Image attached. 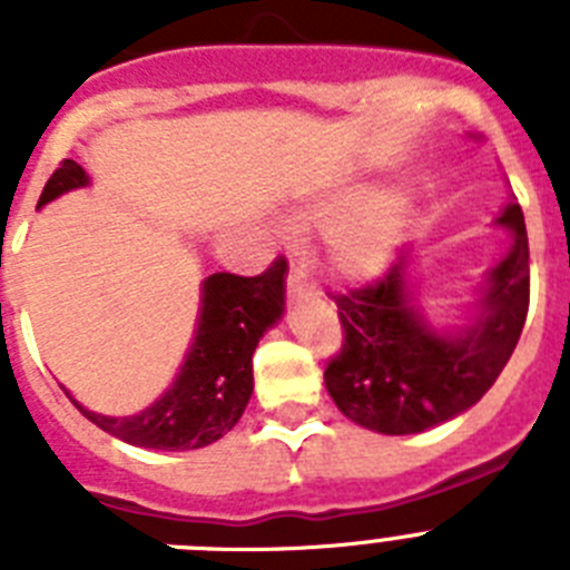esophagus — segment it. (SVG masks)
<instances>
[{"label": "esophagus", "instance_id": "obj_1", "mask_svg": "<svg viewBox=\"0 0 570 570\" xmlns=\"http://www.w3.org/2000/svg\"><path fill=\"white\" fill-rule=\"evenodd\" d=\"M288 294H294V296L314 294V282H311L308 268H305L302 262H296L294 268L288 271Z\"/></svg>", "mask_w": 570, "mask_h": 570}]
</instances>
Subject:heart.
<instances>
[{
    "instance_id": "obj_1",
    "label": "heart",
    "mask_w": 570,
    "mask_h": 570,
    "mask_svg": "<svg viewBox=\"0 0 570 570\" xmlns=\"http://www.w3.org/2000/svg\"><path fill=\"white\" fill-rule=\"evenodd\" d=\"M380 190L371 185H340L311 196L299 208L302 225L334 230L331 265L347 279H367L387 268L400 245L402 216L396 208H375Z\"/></svg>"
}]
</instances>
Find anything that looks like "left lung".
I'll return each mask as SVG.
<instances>
[{
    "mask_svg": "<svg viewBox=\"0 0 570 570\" xmlns=\"http://www.w3.org/2000/svg\"><path fill=\"white\" fill-rule=\"evenodd\" d=\"M511 234L505 259L485 274L465 325H434L411 285V254L374 285L334 294L345 342L325 367L342 414L387 436L422 434L485 396L520 342L528 316L525 216L508 203L497 216Z\"/></svg>",
    "mask_w": 570,
    "mask_h": 570,
    "instance_id": "obj_1",
    "label": "left lung"
}]
</instances>
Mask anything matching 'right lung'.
<instances>
[{
    "instance_id": "add662e5",
    "label": "right lung",
    "mask_w": 570,
    "mask_h": 570,
    "mask_svg": "<svg viewBox=\"0 0 570 570\" xmlns=\"http://www.w3.org/2000/svg\"><path fill=\"white\" fill-rule=\"evenodd\" d=\"M88 183L82 165L65 159L45 185L37 208ZM285 274V259H276L259 276L210 274L203 282V308L179 374L139 414L105 416L65 394L82 416L128 445L194 451L223 440L254 394V351L262 334L282 320Z\"/></svg>"
}]
</instances>
